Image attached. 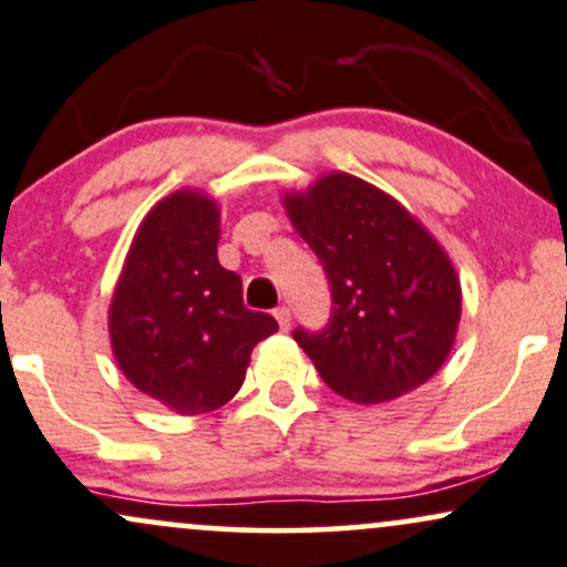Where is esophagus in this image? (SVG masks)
<instances>
[{"label":"esophagus","mask_w":567,"mask_h":567,"mask_svg":"<svg viewBox=\"0 0 567 567\" xmlns=\"http://www.w3.org/2000/svg\"><path fill=\"white\" fill-rule=\"evenodd\" d=\"M272 316H276V321H278V326H281V331H289V326H291V310L286 308H278L276 312H272Z\"/></svg>","instance_id":"obj_1"}]
</instances>
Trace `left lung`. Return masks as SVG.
<instances>
[{
  "instance_id": "1",
  "label": "left lung",
  "mask_w": 567,
  "mask_h": 567,
  "mask_svg": "<svg viewBox=\"0 0 567 567\" xmlns=\"http://www.w3.org/2000/svg\"><path fill=\"white\" fill-rule=\"evenodd\" d=\"M284 206L329 276V326L295 331L323 382L363 405L427 382L462 318V286L443 246L405 206L348 172L286 193Z\"/></svg>"
}]
</instances>
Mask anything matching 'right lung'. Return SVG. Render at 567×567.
I'll list each match as a JSON object with an SVG mask.
<instances>
[{"instance_id": "obj_1", "label": "right lung", "mask_w": 567, "mask_h": 567, "mask_svg": "<svg viewBox=\"0 0 567 567\" xmlns=\"http://www.w3.org/2000/svg\"><path fill=\"white\" fill-rule=\"evenodd\" d=\"M219 206L177 190L145 215L109 310L124 377L175 414L215 411L241 390L251 350L276 334L268 312L244 308L241 276L217 259Z\"/></svg>"}]
</instances>
